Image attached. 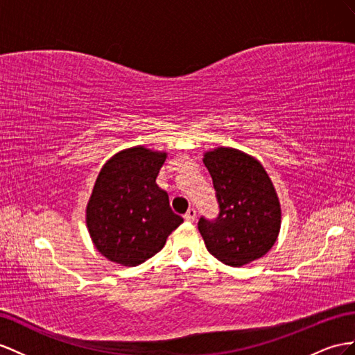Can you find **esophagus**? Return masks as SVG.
<instances>
[{
    "label": "esophagus",
    "mask_w": 355,
    "mask_h": 355,
    "mask_svg": "<svg viewBox=\"0 0 355 355\" xmlns=\"http://www.w3.org/2000/svg\"><path fill=\"white\" fill-rule=\"evenodd\" d=\"M195 219H196V211H195V208H189L187 213L184 214V220H186V222H189V223H193V222H195Z\"/></svg>",
    "instance_id": "esophagus-1"
}]
</instances>
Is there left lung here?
<instances>
[{
    "mask_svg": "<svg viewBox=\"0 0 355 355\" xmlns=\"http://www.w3.org/2000/svg\"><path fill=\"white\" fill-rule=\"evenodd\" d=\"M213 178L219 216L201 217L198 230L208 252L231 267L259 259L280 231V202L264 166L249 154L217 147L204 154Z\"/></svg>",
    "mask_w": 355,
    "mask_h": 355,
    "instance_id": "1",
    "label": "left lung"
}]
</instances>
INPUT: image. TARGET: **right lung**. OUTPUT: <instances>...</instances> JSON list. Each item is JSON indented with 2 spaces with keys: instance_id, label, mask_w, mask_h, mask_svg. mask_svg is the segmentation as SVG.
Returning <instances> with one entry per match:
<instances>
[{
  "instance_id": "add662e5",
  "label": "right lung",
  "mask_w": 355,
  "mask_h": 355,
  "mask_svg": "<svg viewBox=\"0 0 355 355\" xmlns=\"http://www.w3.org/2000/svg\"><path fill=\"white\" fill-rule=\"evenodd\" d=\"M166 153L132 147L114 154L100 169L87 204V228L109 261L139 266L165 246L183 223L156 178Z\"/></svg>"
}]
</instances>
